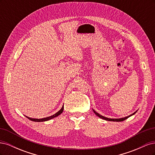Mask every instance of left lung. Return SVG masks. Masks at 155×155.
<instances>
[{
  "mask_svg": "<svg viewBox=\"0 0 155 155\" xmlns=\"http://www.w3.org/2000/svg\"><path fill=\"white\" fill-rule=\"evenodd\" d=\"M92 110H93V112L95 113V114L97 115L98 117H100V118L104 119V120H107V121H124V120H125L126 119H127L128 118H129L130 116L134 115V114L136 113V112H137V110L136 112H134V113H133L132 114H130V115H129V116H128L124 117V118H107V117H105V116H101V115L99 113H97V112H96L94 109H92Z\"/></svg>",
  "mask_w": 155,
  "mask_h": 155,
  "instance_id": "1",
  "label": "left lung"
}]
</instances>
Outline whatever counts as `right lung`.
<instances>
[{
	"mask_svg": "<svg viewBox=\"0 0 155 155\" xmlns=\"http://www.w3.org/2000/svg\"><path fill=\"white\" fill-rule=\"evenodd\" d=\"M63 109H64V105H63L62 108L58 112H56L55 114H54V115L52 116H48V117H46V118H41V119H37V118H30V117H28L26 116H25L27 118H28L29 120H31V121H36V122H41V121H48V120H50L52 118H55V117L58 116L59 115H60L62 113V112H63Z\"/></svg>",
	"mask_w": 155,
	"mask_h": 155,
	"instance_id": "add662e5",
	"label": "right lung"
}]
</instances>
